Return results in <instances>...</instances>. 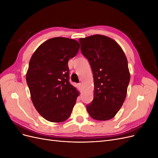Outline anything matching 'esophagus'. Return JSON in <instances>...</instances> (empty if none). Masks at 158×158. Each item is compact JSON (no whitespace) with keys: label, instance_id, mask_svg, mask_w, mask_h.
Instances as JSON below:
<instances>
[{"label":"esophagus","instance_id":"obj_1","mask_svg":"<svg viewBox=\"0 0 158 158\" xmlns=\"http://www.w3.org/2000/svg\"><path fill=\"white\" fill-rule=\"evenodd\" d=\"M82 83H79L78 84V86L79 87H82Z\"/></svg>","mask_w":158,"mask_h":158}]
</instances>
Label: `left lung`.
<instances>
[{"label": "left lung", "instance_id": "obj_1", "mask_svg": "<svg viewBox=\"0 0 158 158\" xmlns=\"http://www.w3.org/2000/svg\"><path fill=\"white\" fill-rule=\"evenodd\" d=\"M79 42L94 75V99L87 105V111L95 120H109L127 96L130 82L127 57L117 43L107 36L91 35L80 38Z\"/></svg>", "mask_w": 158, "mask_h": 158}]
</instances>
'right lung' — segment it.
Masks as SVG:
<instances>
[{"mask_svg": "<svg viewBox=\"0 0 158 158\" xmlns=\"http://www.w3.org/2000/svg\"><path fill=\"white\" fill-rule=\"evenodd\" d=\"M80 49L79 43L66 37L45 41L33 54L26 74L33 106L47 121L68 119L79 92L69 82L68 62Z\"/></svg>", "mask_w": 158, "mask_h": 158, "instance_id": "add662e5", "label": "right lung"}]
</instances>
